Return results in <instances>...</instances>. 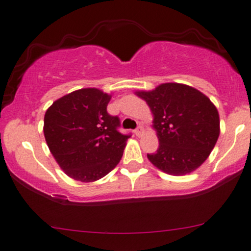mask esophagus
Instances as JSON below:
<instances>
[{"mask_svg":"<svg viewBox=\"0 0 251 251\" xmlns=\"http://www.w3.org/2000/svg\"><path fill=\"white\" fill-rule=\"evenodd\" d=\"M134 133H135L136 136H141L143 134V127H142V126L139 125L138 127H136L135 131H134Z\"/></svg>","mask_w":251,"mask_h":251,"instance_id":"esophagus-1","label":"esophagus"}]
</instances>
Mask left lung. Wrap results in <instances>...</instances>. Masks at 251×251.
I'll use <instances>...</instances> for the list:
<instances>
[{"label":"left lung","instance_id":"obj_1","mask_svg":"<svg viewBox=\"0 0 251 251\" xmlns=\"http://www.w3.org/2000/svg\"><path fill=\"white\" fill-rule=\"evenodd\" d=\"M152 113L159 146L147 157L171 176L195 171L215 148L220 133L218 110L208 96L183 83L166 82L152 91H138Z\"/></svg>","mask_w":251,"mask_h":251}]
</instances>
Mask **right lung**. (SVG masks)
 <instances>
[{
    "label": "right lung",
    "mask_w": 251,
    "mask_h": 251,
    "mask_svg": "<svg viewBox=\"0 0 251 251\" xmlns=\"http://www.w3.org/2000/svg\"><path fill=\"white\" fill-rule=\"evenodd\" d=\"M110 100L111 95L101 89L82 88L62 96L47 109L46 142L70 178L96 181L122 159L129 135L117 131L119 118L106 111Z\"/></svg>",
    "instance_id": "1"
}]
</instances>
